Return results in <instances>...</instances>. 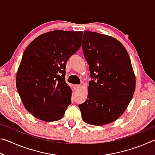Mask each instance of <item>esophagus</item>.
I'll return each mask as SVG.
<instances>
[{"label": "esophagus", "instance_id": "34e87169", "mask_svg": "<svg viewBox=\"0 0 155 155\" xmlns=\"http://www.w3.org/2000/svg\"><path fill=\"white\" fill-rule=\"evenodd\" d=\"M73 87H74V90H77H77H79L81 86L78 85H74V86H73Z\"/></svg>", "mask_w": 155, "mask_h": 155}]
</instances>
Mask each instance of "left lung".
I'll list each match as a JSON object with an SVG mask.
<instances>
[{
  "label": "left lung",
  "mask_w": 155,
  "mask_h": 155,
  "mask_svg": "<svg viewBox=\"0 0 155 155\" xmlns=\"http://www.w3.org/2000/svg\"><path fill=\"white\" fill-rule=\"evenodd\" d=\"M83 51L91 80L87 98L78 105L83 120L95 126L113 122L127 109L135 90V75L122 44L111 36L85 31Z\"/></svg>",
  "instance_id": "left-lung-1"
}]
</instances>
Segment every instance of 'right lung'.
I'll list each match as a JSON object with an SVG mask.
<instances>
[{"label":"right lung","instance_id":"right-lung-1","mask_svg":"<svg viewBox=\"0 0 155 155\" xmlns=\"http://www.w3.org/2000/svg\"><path fill=\"white\" fill-rule=\"evenodd\" d=\"M82 31L55 30L39 35L23 53L16 87L25 109L46 122L61 119L71 104L66 62L81 46Z\"/></svg>","mask_w":155,"mask_h":155}]
</instances>
